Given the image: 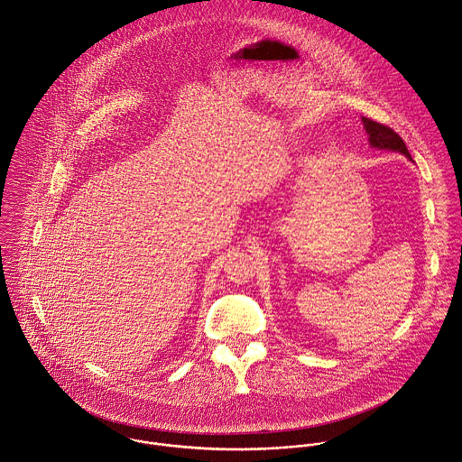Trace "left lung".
<instances>
[{"mask_svg":"<svg viewBox=\"0 0 462 462\" xmlns=\"http://www.w3.org/2000/svg\"><path fill=\"white\" fill-rule=\"evenodd\" d=\"M363 125H365V130L368 133V140H370L372 147L398 151V152L405 154L407 158H411V154L405 147V142L390 126H384V125H381L377 121H372L368 117H363Z\"/></svg>","mask_w":462,"mask_h":462,"instance_id":"1","label":"left lung"}]
</instances>
